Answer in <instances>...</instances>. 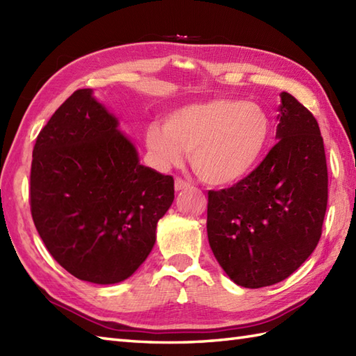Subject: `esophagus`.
<instances>
[{
    "label": "esophagus",
    "mask_w": 356,
    "mask_h": 356,
    "mask_svg": "<svg viewBox=\"0 0 356 356\" xmlns=\"http://www.w3.org/2000/svg\"><path fill=\"white\" fill-rule=\"evenodd\" d=\"M186 188H190V184L185 182V180H182L180 177H176V180H174V190L182 191V190H186Z\"/></svg>",
    "instance_id": "esophagus-1"
}]
</instances>
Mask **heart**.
<instances>
[{
	"mask_svg": "<svg viewBox=\"0 0 356 356\" xmlns=\"http://www.w3.org/2000/svg\"><path fill=\"white\" fill-rule=\"evenodd\" d=\"M270 139V119L259 104L216 97L174 110L166 122H153L145 143L154 162L166 168L191 153L195 174L209 185L240 182L260 162Z\"/></svg>",
	"mask_w": 356,
	"mask_h": 356,
	"instance_id": "b5f03b06",
	"label": "heart"
}]
</instances>
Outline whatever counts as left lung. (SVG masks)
<instances>
[{
	"label": "left lung",
	"instance_id": "8db88e82",
	"mask_svg": "<svg viewBox=\"0 0 356 356\" xmlns=\"http://www.w3.org/2000/svg\"><path fill=\"white\" fill-rule=\"evenodd\" d=\"M275 143L231 188L208 193L207 231L218 264L249 289L275 284L314 252L327 208V165L314 115L280 95Z\"/></svg>",
	"mask_w": 356,
	"mask_h": 356
}]
</instances>
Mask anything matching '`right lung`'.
Wrapping results in <instances>:
<instances>
[{"label":"right lung","mask_w":356,"mask_h":356,"mask_svg":"<svg viewBox=\"0 0 356 356\" xmlns=\"http://www.w3.org/2000/svg\"><path fill=\"white\" fill-rule=\"evenodd\" d=\"M118 118L76 90L38 134L30 171L33 223L53 259L79 280L131 277L156 243L174 180L143 166Z\"/></svg>","instance_id":"add662e5"}]
</instances>
